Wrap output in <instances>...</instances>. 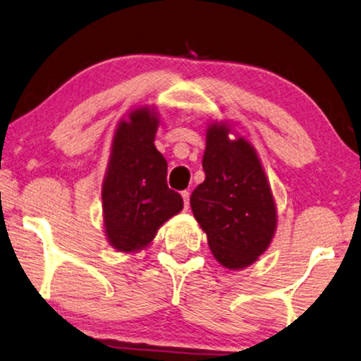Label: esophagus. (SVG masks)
Returning <instances> with one entry per match:
<instances>
[{"mask_svg": "<svg viewBox=\"0 0 361 361\" xmlns=\"http://www.w3.org/2000/svg\"><path fill=\"white\" fill-rule=\"evenodd\" d=\"M181 197H183V202H185V209L188 210V209H190V192L183 191L181 192Z\"/></svg>", "mask_w": 361, "mask_h": 361, "instance_id": "1", "label": "esophagus"}]
</instances>
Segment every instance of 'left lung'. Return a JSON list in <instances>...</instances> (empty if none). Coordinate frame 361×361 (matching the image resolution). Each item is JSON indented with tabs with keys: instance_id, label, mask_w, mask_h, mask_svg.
Returning a JSON list of instances; mask_svg holds the SVG:
<instances>
[{
	"instance_id": "obj_1",
	"label": "left lung",
	"mask_w": 361,
	"mask_h": 361,
	"mask_svg": "<svg viewBox=\"0 0 361 361\" xmlns=\"http://www.w3.org/2000/svg\"><path fill=\"white\" fill-rule=\"evenodd\" d=\"M212 122L205 135V180L191 194V209L216 260L241 270L259 259L276 231V204L270 183L247 140Z\"/></svg>"
}]
</instances>
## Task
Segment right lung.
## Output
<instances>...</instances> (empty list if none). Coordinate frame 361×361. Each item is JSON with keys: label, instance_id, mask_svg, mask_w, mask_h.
Listing matches in <instances>:
<instances>
[{"label": "right lung", "instance_id": "right-lung-1", "mask_svg": "<svg viewBox=\"0 0 361 361\" xmlns=\"http://www.w3.org/2000/svg\"><path fill=\"white\" fill-rule=\"evenodd\" d=\"M157 127L156 109L142 106L120 120L114 135L102 216L107 241L118 252L147 247L159 228L183 209L180 194L167 186V160L154 146Z\"/></svg>", "mask_w": 361, "mask_h": 361}]
</instances>
